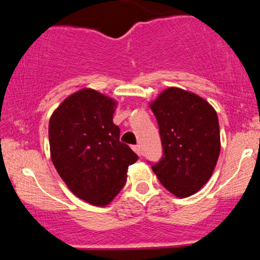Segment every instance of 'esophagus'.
Wrapping results in <instances>:
<instances>
[{
  "label": "esophagus",
  "mask_w": 260,
  "mask_h": 260,
  "mask_svg": "<svg viewBox=\"0 0 260 260\" xmlns=\"http://www.w3.org/2000/svg\"><path fill=\"white\" fill-rule=\"evenodd\" d=\"M132 149L134 151H136L137 154L139 155V156L142 155V148H140V145H134V147H132Z\"/></svg>",
  "instance_id": "1"
}]
</instances>
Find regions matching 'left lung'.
I'll list each match as a JSON object with an SVG mask.
<instances>
[{
	"label": "left lung",
	"instance_id": "8db88e82",
	"mask_svg": "<svg viewBox=\"0 0 260 260\" xmlns=\"http://www.w3.org/2000/svg\"><path fill=\"white\" fill-rule=\"evenodd\" d=\"M164 156L153 166L164 187L178 198L196 194L209 181L221 143L217 113L199 95L170 86L150 103Z\"/></svg>",
	"mask_w": 260,
	"mask_h": 260
}]
</instances>
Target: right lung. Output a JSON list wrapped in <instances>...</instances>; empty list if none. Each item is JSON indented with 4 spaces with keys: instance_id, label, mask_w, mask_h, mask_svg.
Wrapping results in <instances>:
<instances>
[{
    "instance_id": "add662e5",
    "label": "right lung",
    "mask_w": 260,
    "mask_h": 260,
    "mask_svg": "<svg viewBox=\"0 0 260 260\" xmlns=\"http://www.w3.org/2000/svg\"><path fill=\"white\" fill-rule=\"evenodd\" d=\"M117 101L90 88L59 104L49 122L51 160L71 192L86 203L105 207L120 193L128 166L138 155L120 142L113 123Z\"/></svg>"
}]
</instances>
